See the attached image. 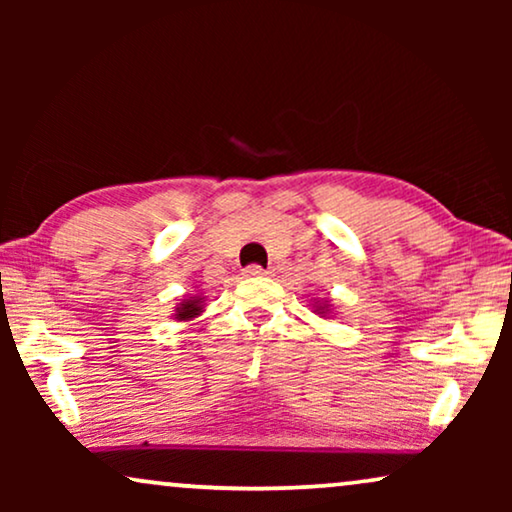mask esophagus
I'll return each mask as SVG.
<instances>
[{
    "label": "esophagus",
    "instance_id": "34e87169",
    "mask_svg": "<svg viewBox=\"0 0 512 512\" xmlns=\"http://www.w3.org/2000/svg\"><path fill=\"white\" fill-rule=\"evenodd\" d=\"M244 275H247V277H265V275H268V270L261 268V265H249V268H244Z\"/></svg>",
    "mask_w": 512,
    "mask_h": 512
}]
</instances>
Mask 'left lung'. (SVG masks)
Segmentation results:
<instances>
[{
    "label": "left lung",
    "instance_id": "1",
    "mask_svg": "<svg viewBox=\"0 0 512 512\" xmlns=\"http://www.w3.org/2000/svg\"><path fill=\"white\" fill-rule=\"evenodd\" d=\"M314 312H317L319 317H331V300H317V303H314Z\"/></svg>",
    "mask_w": 512,
    "mask_h": 512
}]
</instances>
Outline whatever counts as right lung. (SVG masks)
<instances>
[{
    "label": "right lung",
    "mask_w": 512,
    "mask_h": 512,
    "mask_svg": "<svg viewBox=\"0 0 512 512\" xmlns=\"http://www.w3.org/2000/svg\"><path fill=\"white\" fill-rule=\"evenodd\" d=\"M202 312H205V298L188 296L186 300H181V303L174 307L172 317L177 321H193L195 317H200Z\"/></svg>",
    "instance_id": "1"
}]
</instances>
